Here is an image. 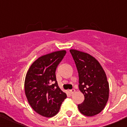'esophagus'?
Segmentation results:
<instances>
[{"instance_id": "1", "label": "esophagus", "mask_w": 127, "mask_h": 127, "mask_svg": "<svg viewBox=\"0 0 127 127\" xmlns=\"http://www.w3.org/2000/svg\"><path fill=\"white\" fill-rule=\"evenodd\" d=\"M69 92H70V93H71V94H73V93H75V90L74 89H72V90H71L69 91Z\"/></svg>"}]
</instances>
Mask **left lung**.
I'll use <instances>...</instances> for the list:
<instances>
[{"label": "left lung", "instance_id": "1", "mask_svg": "<svg viewBox=\"0 0 127 127\" xmlns=\"http://www.w3.org/2000/svg\"><path fill=\"white\" fill-rule=\"evenodd\" d=\"M79 73V87L85 99L78 105L86 116H94L104 108L109 98V86L106 73L98 60L85 52L70 50Z\"/></svg>", "mask_w": 127, "mask_h": 127}]
</instances>
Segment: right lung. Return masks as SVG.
I'll return each instance as SVG.
<instances>
[{"label": "right lung", "mask_w": 127, "mask_h": 127, "mask_svg": "<svg viewBox=\"0 0 127 127\" xmlns=\"http://www.w3.org/2000/svg\"><path fill=\"white\" fill-rule=\"evenodd\" d=\"M66 53V50H60L40 56L32 64L26 75L24 90L28 103L44 117L55 116L67 97L59 87L55 74Z\"/></svg>", "instance_id": "obj_1"}]
</instances>
